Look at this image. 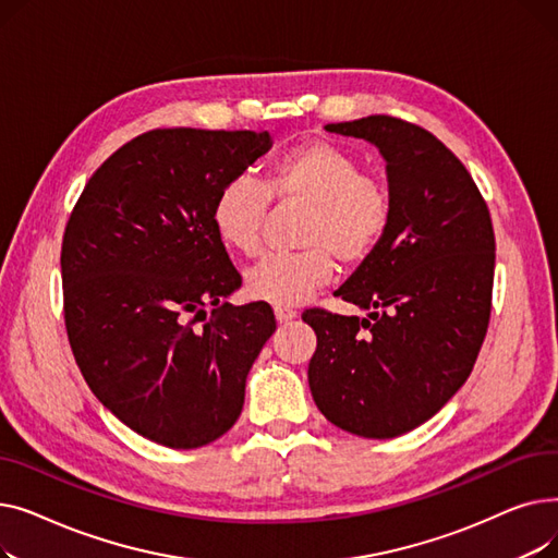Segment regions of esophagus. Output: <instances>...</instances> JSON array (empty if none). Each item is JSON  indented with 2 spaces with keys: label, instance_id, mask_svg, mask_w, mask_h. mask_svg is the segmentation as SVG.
I'll return each mask as SVG.
<instances>
[{
  "label": "esophagus",
  "instance_id": "34e87169",
  "mask_svg": "<svg viewBox=\"0 0 558 558\" xmlns=\"http://www.w3.org/2000/svg\"><path fill=\"white\" fill-rule=\"evenodd\" d=\"M274 314H276V320H278V324H287V320L296 318V312H294V310H289V307H276V310H274Z\"/></svg>",
  "mask_w": 558,
  "mask_h": 558
}]
</instances>
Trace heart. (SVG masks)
Masks as SVG:
<instances>
[{"instance_id":"heart-1","label":"heart","mask_w":558,"mask_h":558,"mask_svg":"<svg viewBox=\"0 0 558 558\" xmlns=\"http://www.w3.org/2000/svg\"><path fill=\"white\" fill-rule=\"evenodd\" d=\"M271 198L303 205L296 253L262 257L246 274L255 301L294 307L324 287L337 269L362 264L385 240L393 219L391 187L362 169L360 158L330 140L289 146L269 167L267 183L234 175L217 194L213 223L219 240L242 255H257Z\"/></svg>"}]
</instances>
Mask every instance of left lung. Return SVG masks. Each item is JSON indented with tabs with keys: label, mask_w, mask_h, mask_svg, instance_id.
<instances>
[{
	"label": "left lung",
	"mask_w": 558,
	"mask_h": 558,
	"mask_svg": "<svg viewBox=\"0 0 558 558\" xmlns=\"http://www.w3.org/2000/svg\"><path fill=\"white\" fill-rule=\"evenodd\" d=\"M326 131L377 146L393 219L337 291L368 318L303 312L316 332L307 379L332 425L393 438L429 421L475 366L490 318L493 223L473 175L429 131L389 114Z\"/></svg>",
	"instance_id": "obj_1"
}]
</instances>
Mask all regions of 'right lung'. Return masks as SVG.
<instances>
[{
    "label": "right lung",
    "mask_w": 558,
    "mask_h": 558,
    "mask_svg": "<svg viewBox=\"0 0 558 558\" xmlns=\"http://www.w3.org/2000/svg\"><path fill=\"white\" fill-rule=\"evenodd\" d=\"M269 149L267 131L142 133L93 173L65 226L74 360L99 402L154 444L192 450L226 434L276 330L267 303H223L242 276L213 223L219 190Z\"/></svg>",
    "instance_id": "1"
}]
</instances>
